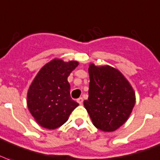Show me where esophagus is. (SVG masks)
Here are the masks:
<instances>
[{
	"mask_svg": "<svg viewBox=\"0 0 160 160\" xmlns=\"http://www.w3.org/2000/svg\"><path fill=\"white\" fill-rule=\"evenodd\" d=\"M77 102L80 105H81L83 103V98L82 97H80V98H78L77 99Z\"/></svg>",
	"mask_w": 160,
	"mask_h": 160,
	"instance_id": "esophagus-1",
	"label": "esophagus"
}]
</instances>
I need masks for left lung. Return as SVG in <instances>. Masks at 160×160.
<instances>
[{
  "label": "left lung",
  "instance_id": "1",
  "mask_svg": "<svg viewBox=\"0 0 160 160\" xmlns=\"http://www.w3.org/2000/svg\"><path fill=\"white\" fill-rule=\"evenodd\" d=\"M90 85L85 109L94 126L113 132L128 120L135 105V93L124 75L115 68L89 66Z\"/></svg>",
  "mask_w": 160,
  "mask_h": 160
}]
</instances>
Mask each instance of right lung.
<instances>
[{"label": "right lung", "instance_id": "right-lung-1", "mask_svg": "<svg viewBox=\"0 0 160 160\" xmlns=\"http://www.w3.org/2000/svg\"><path fill=\"white\" fill-rule=\"evenodd\" d=\"M78 64L77 61L64 62L54 58L45 64L34 78L27 102L32 116L42 128H59L79 106L70 97V85L67 80Z\"/></svg>", "mask_w": 160, "mask_h": 160}]
</instances>
